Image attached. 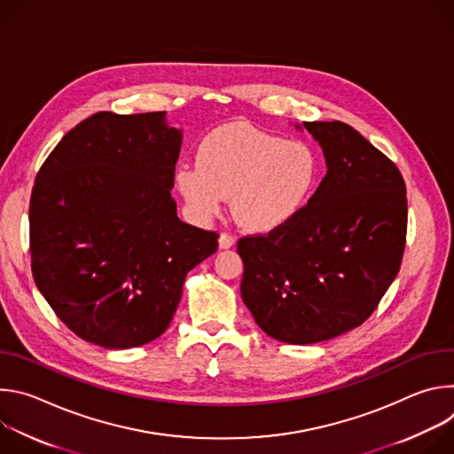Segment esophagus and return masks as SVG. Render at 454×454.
Here are the masks:
<instances>
[{
	"label": "esophagus",
	"mask_w": 454,
	"mask_h": 454,
	"mask_svg": "<svg viewBox=\"0 0 454 454\" xmlns=\"http://www.w3.org/2000/svg\"><path fill=\"white\" fill-rule=\"evenodd\" d=\"M235 244V237L233 235H230V233H226V231H223L221 235H219V247L221 249H228V247H231Z\"/></svg>",
	"instance_id": "esophagus-1"
}]
</instances>
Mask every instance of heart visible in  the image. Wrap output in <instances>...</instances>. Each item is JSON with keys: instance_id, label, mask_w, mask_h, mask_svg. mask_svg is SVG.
<instances>
[{"instance_id": "1", "label": "heart", "mask_w": 454, "mask_h": 454, "mask_svg": "<svg viewBox=\"0 0 454 454\" xmlns=\"http://www.w3.org/2000/svg\"><path fill=\"white\" fill-rule=\"evenodd\" d=\"M317 156L301 140H284L249 123H228L207 135L198 163H183L176 184L193 215L212 219L231 196L235 219L256 231L289 223L317 179Z\"/></svg>"}]
</instances>
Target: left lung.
Wrapping results in <instances>:
<instances>
[{"mask_svg": "<svg viewBox=\"0 0 454 454\" xmlns=\"http://www.w3.org/2000/svg\"><path fill=\"white\" fill-rule=\"evenodd\" d=\"M303 127L323 149L325 177L289 223L237 242L246 307L268 336L291 345L364 323L401 270L408 230L406 183L390 158L348 123Z\"/></svg>", "mask_w": 454, "mask_h": 454, "instance_id": "obj_1", "label": "left lung"}]
</instances>
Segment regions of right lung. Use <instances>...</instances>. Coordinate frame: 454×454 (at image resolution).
I'll list each match as a JSON object with an SVG mask.
<instances>
[{
  "mask_svg": "<svg viewBox=\"0 0 454 454\" xmlns=\"http://www.w3.org/2000/svg\"><path fill=\"white\" fill-rule=\"evenodd\" d=\"M181 140L165 111H100L64 135L37 172L32 275L84 341L133 348L160 338L186 273L217 251L215 231L176 214L170 188Z\"/></svg>",
  "mask_w": 454,
  "mask_h": 454,
  "instance_id": "right-lung-1",
  "label": "right lung"
}]
</instances>
